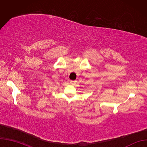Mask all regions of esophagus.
I'll return each instance as SVG.
<instances>
[{
    "label": "esophagus",
    "mask_w": 147,
    "mask_h": 147,
    "mask_svg": "<svg viewBox=\"0 0 147 147\" xmlns=\"http://www.w3.org/2000/svg\"><path fill=\"white\" fill-rule=\"evenodd\" d=\"M70 84H72V85H74L75 84V81H70Z\"/></svg>",
    "instance_id": "esophagus-1"
}]
</instances>
